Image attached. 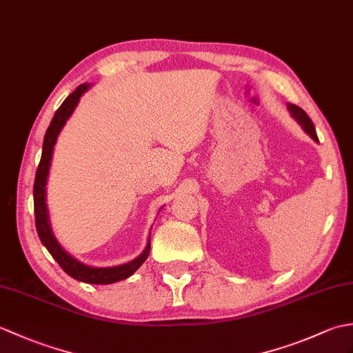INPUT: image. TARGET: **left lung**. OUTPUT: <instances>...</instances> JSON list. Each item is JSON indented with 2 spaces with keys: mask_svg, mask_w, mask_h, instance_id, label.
<instances>
[{
  "mask_svg": "<svg viewBox=\"0 0 353 353\" xmlns=\"http://www.w3.org/2000/svg\"><path fill=\"white\" fill-rule=\"evenodd\" d=\"M287 106H288V110H290L291 117L294 118L299 124H301V127L305 130V133L310 134V137H311L314 141H316V142H319L316 129H314V124H312V121H311V118H310L308 115H306V112H305L303 109L299 108V106H296V104L288 103Z\"/></svg>",
  "mask_w": 353,
  "mask_h": 353,
  "instance_id": "left-lung-1",
  "label": "left lung"
}]
</instances>
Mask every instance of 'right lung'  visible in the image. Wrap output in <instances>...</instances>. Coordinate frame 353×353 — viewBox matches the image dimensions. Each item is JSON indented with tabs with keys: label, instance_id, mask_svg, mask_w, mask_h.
<instances>
[{
	"label": "right lung",
	"instance_id": "obj_1",
	"mask_svg": "<svg viewBox=\"0 0 353 353\" xmlns=\"http://www.w3.org/2000/svg\"><path fill=\"white\" fill-rule=\"evenodd\" d=\"M89 88H91V85L83 83L80 85L71 95H68V99H66L61 104V108L56 110V114L50 123V127L47 129V133H45L42 156H41L39 167H37V171H36V179H34V186H33L34 216H36V230L42 244L47 247V250L51 253V256L57 261V264L62 267V270L66 274H70L71 277H74V279L85 283L108 285V283H115L123 279H127V277H130L142 264H144L150 253V238L145 244V249L142 250L139 256L125 262V264H119L114 267L86 265L83 262H80L79 259L71 256V254L66 252L61 244H59L54 234H52L51 223H50V212L47 206V182H48L52 153H54V145L66 121L71 118L72 112L76 110L81 95H83Z\"/></svg>",
	"mask_w": 353,
	"mask_h": 353
}]
</instances>
